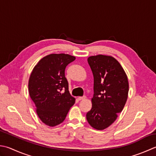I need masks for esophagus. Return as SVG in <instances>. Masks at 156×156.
<instances>
[{
    "label": "esophagus",
    "instance_id": "34e87169",
    "mask_svg": "<svg viewBox=\"0 0 156 156\" xmlns=\"http://www.w3.org/2000/svg\"><path fill=\"white\" fill-rule=\"evenodd\" d=\"M86 98H87V97H85V96H84V97H79L78 98V99L79 101H81V100H84V99H86Z\"/></svg>",
    "mask_w": 156,
    "mask_h": 156
}]
</instances>
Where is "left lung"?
<instances>
[{"label": "left lung", "instance_id": "1", "mask_svg": "<svg viewBox=\"0 0 156 156\" xmlns=\"http://www.w3.org/2000/svg\"><path fill=\"white\" fill-rule=\"evenodd\" d=\"M88 63L94 77V94L87 120L93 129L104 130L114 122L126 104L129 80L120 63L112 56H90Z\"/></svg>", "mask_w": 156, "mask_h": 156}]
</instances>
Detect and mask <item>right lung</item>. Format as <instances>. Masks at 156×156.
<instances>
[{"label":"right lung","mask_w":156,"mask_h":156,"mask_svg":"<svg viewBox=\"0 0 156 156\" xmlns=\"http://www.w3.org/2000/svg\"><path fill=\"white\" fill-rule=\"evenodd\" d=\"M76 59L68 54H50L34 66L28 82V90L41 120L53 127L64 121L75 98L68 90L65 69ZM63 90L64 92L61 93Z\"/></svg>","instance_id":"add662e5"}]
</instances>
